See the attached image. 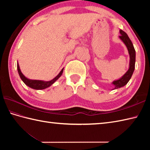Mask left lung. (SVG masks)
<instances>
[{
	"instance_id": "1",
	"label": "left lung",
	"mask_w": 150,
	"mask_h": 150,
	"mask_svg": "<svg viewBox=\"0 0 150 150\" xmlns=\"http://www.w3.org/2000/svg\"><path fill=\"white\" fill-rule=\"evenodd\" d=\"M120 35L119 36L120 39L123 41V42L125 44L127 48H128V52L130 57V62H129V68L128 71L124 74L122 77H121L119 80L115 81L113 82V84L115 85L114 89H118L125 86L131 79L133 75V73L135 69V50L133 47V44L131 40L129 39V37L126 33L124 32L122 30H120Z\"/></svg>"
}]
</instances>
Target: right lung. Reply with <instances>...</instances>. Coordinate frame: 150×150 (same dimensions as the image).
I'll list each match as a JSON object with an SVG mask.
<instances>
[{
    "instance_id": "right-lung-1",
    "label": "right lung",
    "mask_w": 150,
    "mask_h": 150,
    "mask_svg": "<svg viewBox=\"0 0 150 150\" xmlns=\"http://www.w3.org/2000/svg\"><path fill=\"white\" fill-rule=\"evenodd\" d=\"M17 69H18V74L20 75V77L22 79V81H23L25 84L27 85L28 86H29L30 88L34 89V90H44V89L50 87L51 85H52L54 82H55L57 79H58L60 76L62 75V72L64 68L60 71V72L59 73V75L52 79V81H39V80H30V79H27L25 76L22 74L20 68H19L18 64H17Z\"/></svg>"
}]
</instances>
